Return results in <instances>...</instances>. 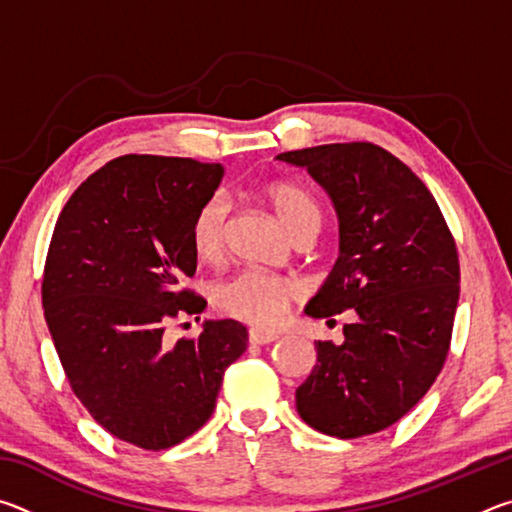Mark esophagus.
Segmentation results:
<instances>
[{"mask_svg":"<svg viewBox=\"0 0 512 512\" xmlns=\"http://www.w3.org/2000/svg\"><path fill=\"white\" fill-rule=\"evenodd\" d=\"M248 341L253 345H266V343L277 341V334L268 332V329H262V327H253L248 329Z\"/></svg>","mask_w":512,"mask_h":512,"instance_id":"34e87169","label":"esophagus"}]
</instances>
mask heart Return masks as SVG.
Instances as JSON below:
<instances>
[{
	"mask_svg": "<svg viewBox=\"0 0 512 512\" xmlns=\"http://www.w3.org/2000/svg\"><path fill=\"white\" fill-rule=\"evenodd\" d=\"M264 198L293 237L307 228H320L323 210L314 194L302 185L275 180L264 187ZM228 212V201L221 194L207 198L196 210L189 237H192L194 255L201 262L221 259L225 232H228ZM298 298L300 284L296 280L264 271H241L214 289V307L221 314L259 327L280 323L287 316L291 302Z\"/></svg>",
	"mask_w": 512,
	"mask_h": 512,
	"instance_id": "1",
	"label": "heart"
}]
</instances>
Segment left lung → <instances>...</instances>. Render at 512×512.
<instances>
[{"mask_svg": "<svg viewBox=\"0 0 512 512\" xmlns=\"http://www.w3.org/2000/svg\"><path fill=\"white\" fill-rule=\"evenodd\" d=\"M277 160L305 167L339 214L341 255L305 314L359 316L341 345L316 343L298 413L327 436H370L409 413L445 366L461 282L456 241L427 185L377 144H323Z\"/></svg>", "mask_w": 512, "mask_h": 512, "instance_id": "8db88e82", "label": "left lung"}]
</instances>
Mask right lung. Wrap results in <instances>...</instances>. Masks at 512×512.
Listing matches in <instances>:
<instances>
[{"instance_id": "obj_1", "label": "right lung", "mask_w": 512, "mask_h": 512, "mask_svg": "<svg viewBox=\"0 0 512 512\" xmlns=\"http://www.w3.org/2000/svg\"><path fill=\"white\" fill-rule=\"evenodd\" d=\"M221 178L214 162L121 155L69 196L51 235L42 307L69 386L103 429L149 452L210 420L248 343L230 318L164 341L171 320L207 305L185 287L196 273L189 232Z\"/></svg>"}]
</instances>
